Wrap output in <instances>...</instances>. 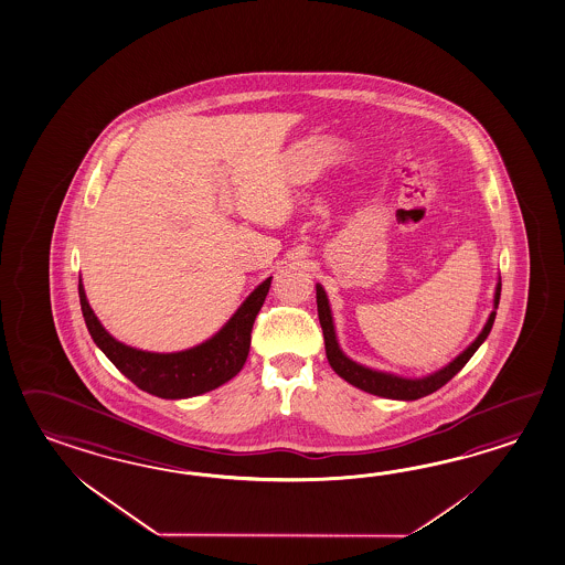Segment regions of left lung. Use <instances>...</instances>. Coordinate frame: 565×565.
<instances>
[{
    "label": "left lung",
    "mask_w": 565,
    "mask_h": 565,
    "mask_svg": "<svg viewBox=\"0 0 565 565\" xmlns=\"http://www.w3.org/2000/svg\"><path fill=\"white\" fill-rule=\"evenodd\" d=\"M499 298H501V281L497 284L495 288V300H493L495 310L499 308ZM316 301H318V318H320L323 342H326V356H328V362L334 369L335 374L342 376L345 382H350L352 386H356L360 391L384 396V398H394V401H416V398H423L426 394H433L440 386H445L471 360L472 354L477 352V348L487 340V335H489L493 322H495L497 313L495 310L491 311V316L484 323L481 334L477 335V340L462 354L455 358L450 364H447L445 369L437 370V372L423 376V379H403V376H396L391 372L366 369V366H362V364H358L354 360L345 356L344 352L340 350V345H338V340H335L332 310H330L328 296H326V291H323L320 284H316Z\"/></svg>",
    "instance_id": "left-lung-1"
}]
</instances>
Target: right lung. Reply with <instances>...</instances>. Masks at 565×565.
Returning a JSON list of instances; mask_svg holds the SVG:
<instances>
[{
    "label": "right lung",
    "mask_w": 565,
    "mask_h": 565,
    "mask_svg": "<svg viewBox=\"0 0 565 565\" xmlns=\"http://www.w3.org/2000/svg\"><path fill=\"white\" fill-rule=\"evenodd\" d=\"M269 286L271 277H267L264 284H259L249 294L239 310L231 316L230 322L213 338H209L207 342L171 354L145 352L118 342L104 330L103 323L94 316L93 308L86 300L82 279L78 281V296L82 316L93 335L94 344L140 391L173 401L215 391L243 369L252 345V328L264 306Z\"/></svg>",
    "instance_id": "add662e5"
}]
</instances>
